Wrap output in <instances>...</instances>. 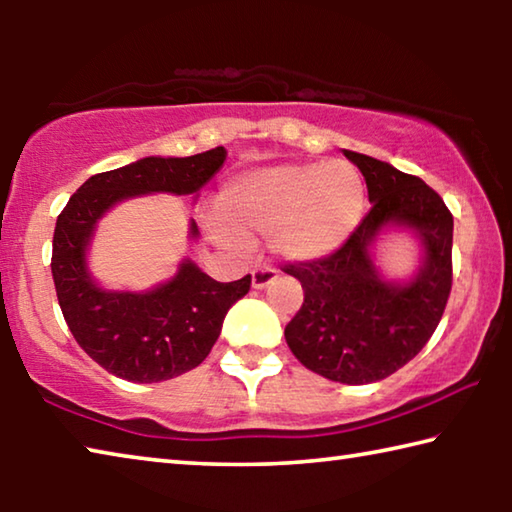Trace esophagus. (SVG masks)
I'll return each mask as SVG.
<instances>
[{
	"instance_id": "34e87169",
	"label": "esophagus",
	"mask_w": 512,
	"mask_h": 512,
	"mask_svg": "<svg viewBox=\"0 0 512 512\" xmlns=\"http://www.w3.org/2000/svg\"><path fill=\"white\" fill-rule=\"evenodd\" d=\"M253 287L255 289H264V287H268V284H271L275 277H277V273H275V268H271V266H257V268H253Z\"/></svg>"
}]
</instances>
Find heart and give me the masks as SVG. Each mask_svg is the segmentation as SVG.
Wrapping results in <instances>:
<instances>
[{
  "label": "heart",
  "instance_id": "1",
  "mask_svg": "<svg viewBox=\"0 0 512 512\" xmlns=\"http://www.w3.org/2000/svg\"><path fill=\"white\" fill-rule=\"evenodd\" d=\"M219 207L210 225L221 244L244 248L248 237L268 235L277 255L302 262L352 235L366 210V183L348 160L287 162L232 178Z\"/></svg>",
  "mask_w": 512,
  "mask_h": 512
}]
</instances>
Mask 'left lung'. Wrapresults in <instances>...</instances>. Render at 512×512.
<instances>
[{
  "mask_svg": "<svg viewBox=\"0 0 512 512\" xmlns=\"http://www.w3.org/2000/svg\"><path fill=\"white\" fill-rule=\"evenodd\" d=\"M345 158L366 178L372 207L334 253L282 266L305 291L284 339L302 366L354 386L393 375L436 332L452 291L454 216L418 176L363 153L345 151ZM388 222L409 224L425 246L421 273L404 288L381 281L369 259Z\"/></svg>",
  "mask_w": 512,
  "mask_h": 512,
  "instance_id": "8db88e82",
  "label": "left lung"
}]
</instances>
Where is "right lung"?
Wrapping results in <instances>:
<instances>
[{
  "instance_id": "right-lung-1",
  "label": "right lung",
  "mask_w": 512,
  "mask_h": 512,
  "mask_svg": "<svg viewBox=\"0 0 512 512\" xmlns=\"http://www.w3.org/2000/svg\"><path fill=\"white\" fill-rule=\"evenodd\" d=\"M225 149L189 158H144L103 171L76 189L58 214L51 275L69 332L115 377L153 384L196 368L221 334L223 318L250 291V275L216 282L192 262L149 293H112L90 280L85 246L99 216L121 198L149 192L194 194L221 169ZM192 235H198L192 223Z\"/></svg>"
}]
</instances>
